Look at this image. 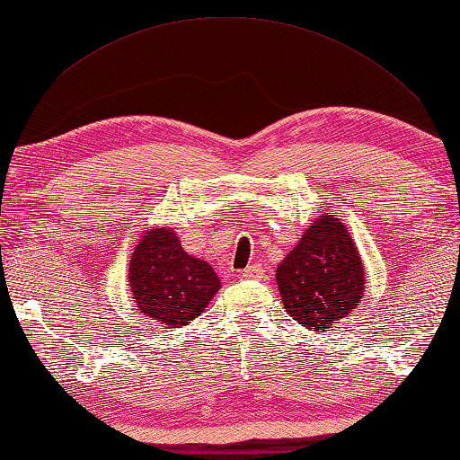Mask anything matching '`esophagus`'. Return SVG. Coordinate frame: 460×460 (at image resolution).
Listing matches in <instances>:
<instances>
[{
  "instance_id": "1",
  "label": "esophagus",
  "mask_w": 460,
  "mask_h": 460,
  "mask_svg": "<svg viewBox=\"0 0 460 460\" xmlns=\"http://www.w3.org/2000/svg\"><path fill=\"white\" fill-rule=\"evenodd\" d=\"M261 275H263V267L259 265V263H252V265L245 267L243 273H241V278L255 279V278H261Z\"/></svg>"
}]
</instances>
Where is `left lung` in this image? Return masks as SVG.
I'll list each match as a JSON object with an SVG mask.
<instances>
[{
	"instance_id": "obj_1",
	"label": "left lung",
	"mask_w": 460,
	"mask_h": 460,
	"mask_svg": "<svg viewBox=\"0 0 460 460\" xmlns=\"http://www.w3.org/2000/svg\"><path fill=\"white\" fill-rule=\"evenodd\" d=\"M275 278L286 312L312 332L352 314L366 288L358 249L333 215H317Z\"/></svg>"
}]
</instances>
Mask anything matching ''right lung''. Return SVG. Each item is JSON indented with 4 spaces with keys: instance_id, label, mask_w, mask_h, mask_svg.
Returning a JSON list of instances; mask_svg holds the SVG:
<instances>
[{
    "instance_id": "add662e5",
    "label": "right lung",
    "mask_w": 460,
    "mask_h": 460,
    "mask_svg": "<svg viewBox=\"0 0 460 460\" xmlns=\"http://www.w3.org/2000/svg\"><path fill=\"white\" fill-rule=\"evenodd\" d=\"M128 279L143 315L172 328L201 315L221 288L213 267L190 257L171 229H150L138 241Z\"/></svg>"
}]
</instances>
